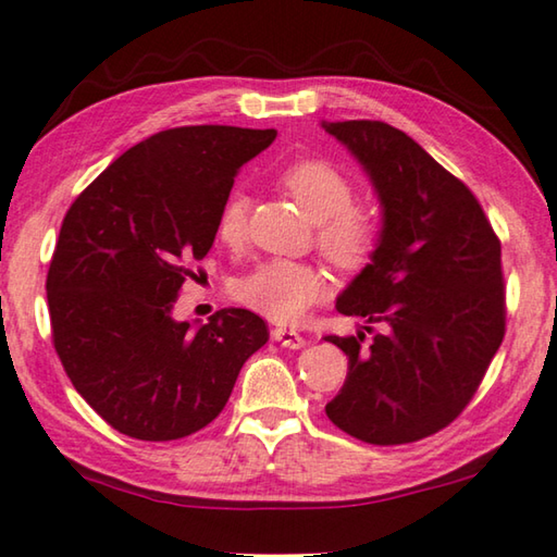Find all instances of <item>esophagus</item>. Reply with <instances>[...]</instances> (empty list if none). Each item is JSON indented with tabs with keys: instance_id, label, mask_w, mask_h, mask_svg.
I'll list each match as a JSON object with an SVG mask.
<instances>
[{
	"instance_id": "1",
	"label": "esophagus",
	"mask_w": 557,
	"mask_h": 557,
	"mask_svg": "<svg viewBox=\"0 0 557 557\" xmlns=\"http://www.w3.org/2000/svg\"><path fill=\"white\" fill-rule=\"evenodd\" d=\"M272 338H275V342H280L282 346H287V348H301V346L307 344L305 336H301L299 332H295V329H287V326H275V329H272Z\"/></svg>"
}]
</instances>
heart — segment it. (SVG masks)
Returning a JSON list of instances; mask_svg holds the SVG:
<instances>
[{"label":"heart","mask_w":557,"mask_h":557,"mask_svg":"<svg viewBox=\"0 0 557 557\" xmlns=\"http://www.w3.org/2000/svg\"><path fill=\"white\" fill-rule=\"evenodd\" d=\"M280 186L317 223L314 243L329 265L358 272L373 260L383 238L379 213L356 203V188L344 172L324 159H301L280 176ZM248 235V199L231 194L215 215V238L225 248H240ZM235 299L272 322H297L326 295L324 275L309 262L268 260L240 277Z\"/></svg>","instance_id":"1"}]
</instances>
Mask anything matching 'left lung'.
I'll return each mask as SVG.
<instances>
[{"label":"left lung","mask_w":557,"mask_h":557,"mask_svg":"<svg viewBox=\"0 0 557 557\" xmlns=\"http://www.w3.org/2000/svg\"><path fill=\"white\" fill-rule=\"evenodd\" d=\"M379 191V250L338 297L346 317L383 324L336 336L348 356L326 414L369 445H408L445 430L474 398L506 334L502 240L465 182L381 120L324 122Z\"/></svg>","instance_id":"obj_1"}]
</instances>
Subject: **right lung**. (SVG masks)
<instances>
[{
  "mask_svg": "<svg viewBox=\"0 0 557 557\" xmlns=\"http://www.w3.org/2000/svg\"><path fill=\"white\" fill-rule=\"evenodd\" d=\"M275 129L188 125L157 132L81 191L46 277L51 336L65 375L110 428L169 442L209 425L268 324L221 309L209 324L172 307L215 238L240 166Z\"/></svg>",
  "mask_w": 557,
  "mask_h": 557,
  "instance_id": "obj_1",
  "label": "right lung"
}]
</instances>
